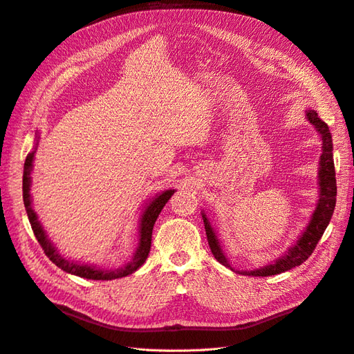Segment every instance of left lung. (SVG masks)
<instances>
[{
	"instance_id": "8db88e82",
	"label": "left lung",
	"mask_w": 354,
	"mask_h": 354,
	"mask_svg": "<svg viewBox=\"0 0 354 354\" xmlns=\"http://www.w3.org/2000/svg\"><path fill=\"white\" fill-rule=\"evenodd\" d=\"M307 120L310 124L315 125L317 133L322 137V155L319 160V201L316 209L312 216V220L307 224L306 230L301 236L297 241V243L289 248L288 252L279 257L272 264H267L255 270H236L230 266L226 254H224L220 241L217 238V233L214 232L209 220L207 218L205 212H202L203 224H205L207 239L211 248L212 255L216 260L226 267H229L233 272H239L246 276H273L279 274L286 270H291L294 267L304 263L312 252L315 251L317 242L322 238L325 229L330 221L332 214H334L335 201H337V180H335V167H334V153H332V137L329 133V127L320 120L315 111H307Z\"/></svg>"
}]
</instances>
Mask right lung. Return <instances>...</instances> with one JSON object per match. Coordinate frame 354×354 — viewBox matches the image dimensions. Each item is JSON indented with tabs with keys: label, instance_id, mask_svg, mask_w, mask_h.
I'll return each mask as SVG.
<instances>
[{
	"label": "right lung",
	"instance_id": "right-lung-1",
	"mask_svg": "<svg viewBox=\"0 0 354 354\" xmlns=\"http://www.w3.org/2000/svg\"><path fill=\"white\" fill-rule=\"evenodd\" d=\"M34 153H35V151L30 152L26 156L25 167H24V203H25L30 227H32V230H34L35 238L38 239L39 245L42 246V250H44L48 259L63 272L84 277V279L112 281V279H118V277H124V276L134 273L138 267H140L146 261L149 251H151L152 230L155 226V221L159 216V212L162 211L165 203L168 202V199L171 196H173L176 190L169 189V190L162 192V194L153 198V201L146 207V209L142 214V218H140V230H138L140 232V239H138V246L133 255V259L128 261L124 267H121V269L104 270V269H99V267H95V266L75 263V261L63 259V257L59 254V251L55 248V245H53L51 241L47 238L46 230L42 229L41 223L38 221L37 212L32 209V199H30L29 190H30V171H32V162H34Z\"/></svg>",
	"mask_w": 354,
	"mask_h": 354
}]
</instances>
